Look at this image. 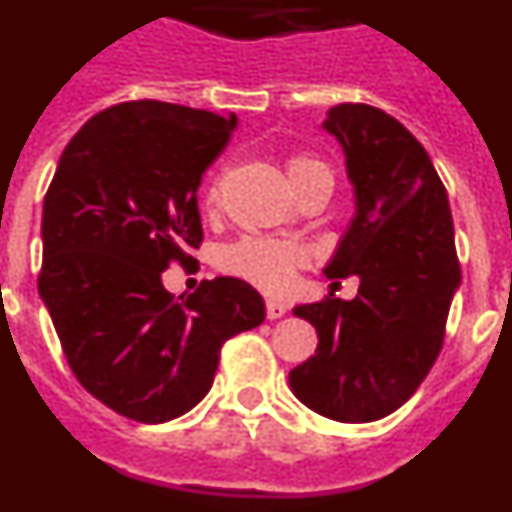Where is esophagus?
Masks as SVG:
<instances>
[{
    "label": "esophagus",
    "instance_id": "34e87169",
    "mask_svg": "<svg viewBox=\"0 0 512 512\" xmlns=\"http://www.w3.org/2000/svg\"><path fill=\"white\" fill-rule=\"evenodd\" d=\"M284 312H287V305H284V302L266 300V318L277 320V318H282Z\"/></svg>",
    "mask_w": 512,
    "mask_h": 512
}]
</instances>
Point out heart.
Instances as JSON below:
<instances>
[{"label":"heart","instance_id":"heart-1","mask_svg":"<svg viewBox=\"0 0 512 512\" xmlns=\"http://www.w3.org/2000/svg\"><path fill=\"white\" fill-rule=\"evenodd\" d=\"M287 174L292 187L300 189L310 182H325L333 184V171L328 164H323L315 156H292L287 164ZM215 200V189L207 192V202ZM300 246L287 241H269V238H246V241L235 243L225 251V269L238 274V277L248 279V282L259 284L264 289H284L292 282L297 266L302 264Z\"/></svg>","mask_w":512,"mask_h":512}]
</instances>
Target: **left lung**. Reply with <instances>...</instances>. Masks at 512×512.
Instances as JSON below:
<instances>
[{
  "label": "left lung",
  "instance_id": "left-lung-1",
  "mask_svg": "<svg viewBox=\"0 0 512 512\" xmlns=\"http://www.w3.org/2000/svg\"><path fill=\"white\" fill-rule=\"evenodd\" d=\"M323 130L338 140L354 217L323 274L359 279L354 300L297 305L318 351L289 372L297 400L341 423H369L408 400L443 343L461 284L449 197L415 135L369 104H336Z\"/></svg>",
  "mask_w": 512,
  "mask_h": 512
}]
</instances>
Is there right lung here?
I'll use <instances>...</instances> for the list:
<instances>
[{"label": "right lung", "mask_w": 512, "mask_h": 512, "mask_svg": "<svg viewBox=\"0 0 512 512\" xmlns=\"http://www.w3.org/2000/svg\"><path fill=\"white\" fill-rule=\"evenodd\" d=\"M235 122L156 99L115 104L71 138L45 194L40 300L81 387L138 423L189 413L223 343L266 318L243 279L202 282L182 302L161 282L200 246L197 189Z\"/></svg>", "instance_id": "add662e5"}]
</instances>
